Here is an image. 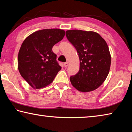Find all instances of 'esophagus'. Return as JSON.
Masks as SVG:
<instances>
[{"mask_svg": "<svg viewBox=\"0 0 132 132\" xmlns=\"http://www.w3.org/2000/svg\"><path fill=\"white\" fill-rule=\"evenodd\" d=\"M63 64H64V66L66 67H66H68L69 66V63L68 62H65V63H64Z\"/></svg>", "mask_w": 132, "mask_h": 132, "instance_id": "1", "label": "esophagus"}]
</instances>
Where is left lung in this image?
<instances>
[{"instance_id": "1", "label": "left lung", "mask_w": 132, "mask_h": 132, "mask_svg": "<svg viewBox=\"0 0 132 132\" xmlns=\"http://www.w3.org/2000/svg\"><path fill=\"white\" fill-rule=\"evenodd\" d=\"M66 35L77 50L80 69L70 77L72 86L81 92H90L103 83L110 69L111 57L106 41L94 31L68 30Z\"/></svg>"}]
</instances>
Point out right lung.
Segmentation results:
<instances>
[{
  "label": "right lung",
  "instance_id": "obj_1",
  "mask_svg": "<svg viewBox=\"0 0 132 132\" xmlns=\"http://www.w3.org/2000/svg\"><path fill=\"white\" fill-rule=\"evenodd\" d=\"M65 31L58 28L44 29L33 32L24 39L18 55V69L23 79L34 88L48 86L61 67L52 51Z\"/></svg>",
  "mask_w": 132,
  "mask_h": 132
}]
</instances>
